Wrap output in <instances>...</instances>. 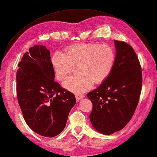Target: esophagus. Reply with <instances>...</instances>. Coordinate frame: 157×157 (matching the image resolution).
<instances>
[{
  "instance_id": "esophagus-1",
  "label": "esophagus",
  "mask_w": 157,
  "mask_h": 157,
  "mask_svg": "<svg viewBox=\"0 0 157 157\" xmlns=\"http://www.w3.org/2000/svg\"><path fill=\"white\" fill-rule=\"evenodd\" d=\"M85 95L84 94H75V98L77 101H79L81 100L83 98H84Z\"/></svg>"
}]
</instances>
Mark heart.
I'll return each mask as SVG.
<instances>
[{
    "label": "heart",
    "mask_w": 157,
    "mask_h": 157,
    "mask_svg": "<svg viewBox=\"0 0 157 157\" xmlns=\"http://www.w3.org/2000/svg\"><path fill=\"white\" fill-rule=\"evenodd\" d=\"M116 61L113 49L107 44H77L69 46L64 53L56 52L51 64L58 80L62 81L77 67L75 76L67 78L63 86L75 93L87 91L105 81L111 74Z\"/></svg>",
    "instance_id": "obj_1"
}]
</instances>
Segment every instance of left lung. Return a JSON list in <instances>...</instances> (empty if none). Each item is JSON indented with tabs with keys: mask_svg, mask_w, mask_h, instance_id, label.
Wrapping results in <instances>:
<instances>
[{
	"mask_svg": "<svg viewBox=\"0 0 157 157\" xmlns=\"http://www.w3.org/2000/svg\"><path fill=\"white\" fill-rule=\"evenodd\" d=\"M116 61L111 74L87 94L93 103L90 120L99 133L110 135L122 129L136 111L142 90V72L133 48L114 41Z\"/></svg>",
	"mask_w": 157,
	"mask_h": 157,
	"instance_id": "8db88e82",
	"label": "left lung"
}]
</instances>
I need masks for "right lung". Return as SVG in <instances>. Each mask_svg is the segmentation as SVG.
Segmentation results:
<instances>
[{"label":"right lung","instance_id":"right-lung-1","mask_svg":"<svg viewBox=\"0 0 157 157\" xmlns=\"http://www.w3.org/2000/svg\"><path fill=\"white\" fill-rule=\"evenodd\" d=\"M17 101L28 126L40 136L53 137L65 127L75 95L54 81L50 50L42 45L29 49L18 64Z\"/></svg>","mask_w":157,"mask_h":157}]
</instances>
